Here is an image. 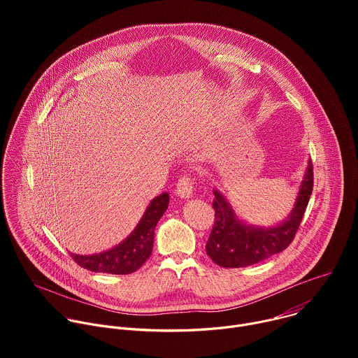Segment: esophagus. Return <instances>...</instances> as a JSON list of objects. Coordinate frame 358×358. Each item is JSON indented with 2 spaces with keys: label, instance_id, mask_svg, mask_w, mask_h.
<instances>
[{
  "label": "esophagus",
  "instance_id": "esophagus-1",
  "mask_svg": "<svg viewBox=\"0 0 358 358\" xmlns=\"http://www.w3.org/2000/svg\"><path fill=\"white\" fill-rule=\"evenodd\" d=\"M192 189H194V180L189 176H184L178 180L177 182V195L180 198L188 199L192 196Z\"/></svg>",
  "mask_w": 358,
  "mask_h": 358
}]
</instances>
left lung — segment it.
<instances>
[{
  "label": "left lung",
  "instance_id": "obj_1",
  "mask_svg": "<svg viewBox=\"0 0 358 358\" xmlns=\"http://www.w3.org/2000/svg\"><path fill=\"white\" fill-rule=\"evenodd\" d=\"M312 189L313 166L309 160L292 213L283 222L269 228L253 227L241 221L227 198L214 189L215 222L206 245L207 255L222 268H245L285 250L303 220Z\"/></svg>",
  "mask_w": 358,
  "mask_h": 358
}]
</instances>
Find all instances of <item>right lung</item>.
I'll use <instances>...</instances> for the list:
<instances>
[{
    "instance_id": "1",
    "label": "right lung",
    "mask_w": 358,
    "mask_h": 358,
    "mask_svg": "<svg viewBox=\"0 0 358 358\" xmlns=\"http://www.w3.org/2000/svg\"><path fill=\"white\" fill-rule=\"evenodd\" d=\"M169 202L170 195L167 192L160 194L148 203L140 222L123 242L100 253H71L73 261L90 272L112 275H129L136 272L150 258L156 225L169 208Z\"/></svg>"
}]
</instances>
